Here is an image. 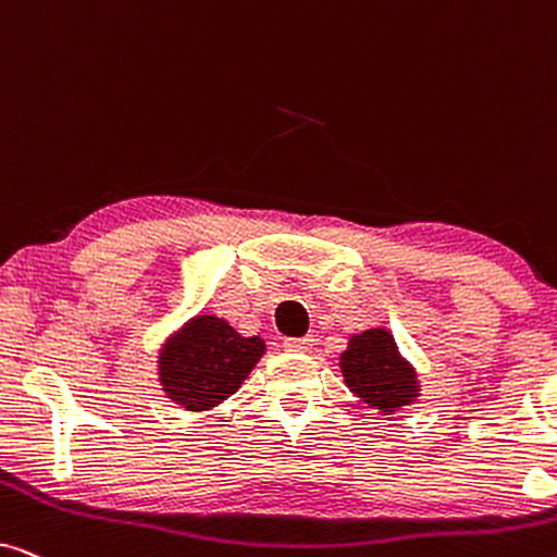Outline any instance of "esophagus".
<instances>
[{
    "instance_id": "34e87169",
    "label": "esophagus",
    "mask_w": 557,
    "mask_h": 557,
    "mask_svg": "<svg viewBox=\"0 0 557 557\" xmlns=\"http://www.w3.org/2000/svg\"><path fill=\"white\" fill-rule=\"evenodd\" d=\"M311 345H314V339L311 337H299V339H286L284 347L288 352H309Z\"/></svg>"
}]
</instances>
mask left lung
Masks as SVG:
<instances>
[{
	"label": "left lung",
	"mask_w": 557,
	"mask_h": 557,
	"mask_svg": "<svg viewBox=\"0 0 557 557\" xmlns=\"http://www.w3.org/2000/svg\"><path fill=\"white\" fill-rule=\"evenodd\" d=\"M339 370L349 391L383 416H393L421 395L416 368L400 355L393 332L385 326L352 334L339 355Z\"/></svg>",
	"instance_id": "8db88e82"
}]
</instances>
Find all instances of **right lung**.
I'll list each match as a JSON object with an SVG mask.
<instances>
[{"label": "right lung", "mask_w": 557, "mask_h": 557, "mask_svg": "<svg viewBox=\"0 0 557 557\" xmlns=\"http://www.w3.org/2000/svg\"><path fill=\"white\" fill-rule=\"evenodd\" d=\"M263 355L261 337H243L223 317L202 311L159 349V385L180 408L205 413L238 393Z\"/></svg>", "instance_id": "obj_1"}]
</instances>
